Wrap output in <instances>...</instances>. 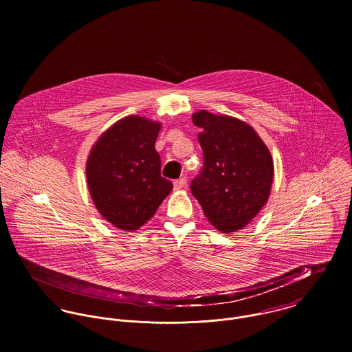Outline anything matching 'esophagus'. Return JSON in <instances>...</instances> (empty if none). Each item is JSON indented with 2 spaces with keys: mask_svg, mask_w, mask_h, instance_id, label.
<instances>
[{
  "mask_svg": "<svg viewBox=\"0 0 352 352\" xmlns=\"http://www.w3.org/2000/svg\"><path fill=\"white\" fill-rule=\"evenodd\" d=\"M186 183H187V179L186 177H180L177 180L173 182V188L177 191V190H182L186 187Z\"/></svg>",
  "mask_w": 352,
  "mask_h": 352,
  "instance_id": "obj_1",
  "label": "esophagus"
}]
</instances>
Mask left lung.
<instances>
[{"instance_id":"1","label":"left lung","mask_w":352,"mask_h":352,"mask_svg":"<svg viewBox=\"0 0 352 352\" xmlns=\"http://www.w3.org/2000/svg\"><path fill=\"white\" fill-rule=\"evenodd\" d=\"M201 129V172L191 182L208 222L222 233L245 228L268 201L274 161L245 122L204 109L192 115Z\"/></svg>"}]
</instances>
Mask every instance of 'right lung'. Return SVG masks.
Here are the masks:
<instances>
[{
	"mask_svg": "<svg viewBox=\"0 0 352 352\" xmlns=\"http://www.w3.org/2000/svg\"><path fill=\"white\" fill-rule=\"evenodd\" d=\"M161 123L126 116L102 133L87 161V182L98 211L122 230H137L155 214L173 186L161 176L154 149Z\"/></svg>",
	"mask_w": 352,
	"mask_h": 352,
	"instance_id": "obj_1",
	"label": "right lung"
}]
</instances>
